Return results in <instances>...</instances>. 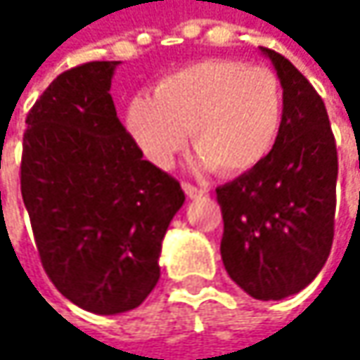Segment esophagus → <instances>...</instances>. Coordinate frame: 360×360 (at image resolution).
Segmentation results:
<instances>
[{"label": "esophagus", "mask_w": 360, "mask_h": 360, "mask_svg": "<svg viewBox=\"0 0 360 360\" xmlns=\"http://www.w3.org/2000/svg\"><path fill=\"white\" fill-rule=\"evenodd\" d=\"M183 191H185V195L191 198V200L202 198V195L206 193L204 189H200V187H195V185H191V183H187V181H183Z\"/></svg>", "instance_id": "esophagus-1"}]
</instances>
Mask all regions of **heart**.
Here are the masks:
<instances>
[{
	"label": "heart",
	"instance_id": "obj_1",
	"mask_svg": "<svg viewBox=\"0 0 360 360\" xmlns=\"http://www.w3.org/2000/svg\"><path fill=\"white\" fill-rule=\"evenodd\" d=\"M283 120L277 75L242 60L208 58L158 81L154 98H135L127 129L143 156L167 171L187 146L195 162L236 177L256 169L273 150Z\"/></svg>",
	"mask_w": 360,
	"mask_h": 360
}]
</instances>
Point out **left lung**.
Returning <instances> with one entry per match:
<instances>
[{
    "label": "left lung",
    "mask_w": 360,
    "mask_h": 360,
    "mask_svg": "<svg viewBox=\"0 0 360 360\" xmlns=\"http://www.w3.org/2000/svg\"><path fill=\"white\" fill-rule=\"evenodd\" d=\"M283 87V120L271 154L217 187L221 258L256 300L304 290L333 242L338 150L321 96L281 53L262 47Z\"/></svg>",
    "instance_id": "8db88e82"
}]
</instances>
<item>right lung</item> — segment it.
<instances>
[{"mask_svg": "<svg viewBox=\"0 0 360 360\" xmlns=\"http://www.w3.org/2000/svg\"><path fill=\"white\" fill-rule=\"evenodd\" d=\"M118 62L58 75L27 114L20 191L41 264L72 304L116 315L160 279L158 256L185 202L179 181L143 160L110 96Z\"/></svg>", "mask_w": 360, "mask_h": 360, "instance_id": "add662e5", "label": "right lung"}]
</instances>
